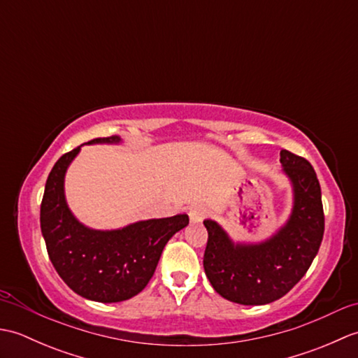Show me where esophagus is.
Returning a JSON list of instances; mask_svg holds the SVG:
<instances>
[{
	"mask_svg": "<svg viewBox=\"0 0 358 358\" xmlns=\"http://www.w3.org/2000/svg\"><path fill=\"white\" fill-rule=\"evenodd\" d=\"M206 215L208 209L201 206V204H196V206L191 208V210H189V220H191V223H200Z\"/></svg>",
	"mask_w": 358,
	"mask_h": 358,
	"instance_id": "obj_1",
	"label": "esophagus"
}]
</instances>
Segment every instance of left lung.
<instances>
[{"mask_svg":"<svg viewBox=\"0 0 358 358\" xmlns=\"http://www.w3.org/2000/svg\"><path fill=\"white\" fill-rule=\"evenodd\" d=\"M281 172L292 189L286 222L262 241H235L215 220H204L208 246L203 266L215 292L246 306L286 295L309 269L324 232L322 189L308 159L280 150Z\"/></svg>","mask_w":358,"mask_h":358,"instance_id":"1","label":"left lung"}]
</instances>
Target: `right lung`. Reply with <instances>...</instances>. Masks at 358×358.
Masks as SVG:
<instances>
[{
  "label": "right lung",
  "instance_id": "add662e5",
  "mask_svg": "<svg viewBox=\"0 0 358 358\" xmlns=\"http://www.w3.org/2000/svg\"><path fill=\"white\" fill-rule=\"evenodd\" d=\"M120 143L118 136H108L86 144ZM81 146L59 158L45 181L40 215L45 248L53 268L75 294L100 303L124 301L146 287L166 243L189 224V217L140 220L117 229L81 223L64 192L66 172Z\"/></svg>",
  "mask_w": 358,
  "mask_h": 358
}]
</instances>
